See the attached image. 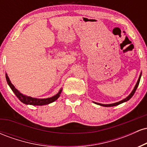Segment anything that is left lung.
<instances>
[{
    "label": "left lung",
    "instance_id": "8db88e82",
    "mask_svg": "<svg viewBox=\"0 0 147 147\" xmlns=\"http://www.w3.org/2000/svg\"><path fill=\"white\" fill-rule=\"evenodd\" d=\"M141 74H142V73H141ZM141 74H140V77H139V79H138V82H137V84H136V86H135L134 89H133L132 92H131V93L130 94V95H129V96H128V97H126V98H125V99H123V100L120 101V102H116V103H114V104H99V103H96V102H95V104H98V105H100V106H106V107H111V106H117V105H119V104H122V103H123V102H127L128 100H129V99H131V97H133V95H134V93H135V92H136V89H137V88H138V85H139L140 81V78H141Z\"/></svg>",
    "mask_w": 147,
    "mask_h": 147
}]
</instances>
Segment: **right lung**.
Returning <instances> with one entry per match:
<instances>
[{
    "label": "right lung",
    "mask_w": 147,
    "mask_h": 147,
    "mask_svg": "<svg viewBox=\"0 0 147 147\" xmlns=\"http://www.w3.org/2000/svg\"><path fill=\"white\" fill-rule=\"evenodd\" d=\"M6 77V80L7 82L8 85L9 86V87L11 88V89L12 90L13 92H14V94L16 95V97H18L21 102H22L23 104H30V105H34V106H43V105H46V104H50V103L55 102V100H57V99L59 97L60 94L61 93V90H60L59 93H57L56 95L53 96V97H50V98L47 99H36V98H33V97H28V96L24 95L23 94H21V92L18 91L17 89L15 88L12 84L10 82L9 77H8L7 75H5Z\"/></svg>",
    "instance_id": "add662e5"
}]
</instances>
